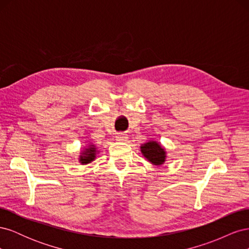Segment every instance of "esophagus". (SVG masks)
<instances>
[{
	"instance_id": "esophagus-1",
	"label": "esophagus",
	"mask_w": 249,
	"mask_h": 249,
	"mask_svg": "<svg viewBox=\"0 0 249 249\" xmlns=\"http://www.w3.org/2000/svg\"><path fill=\"white\" fill-rule=\"evenodd\" d=\"M116 140L119 142H125V141H127V136L124 134H119L116 136Z\"/></svg>"
}]
</instances>
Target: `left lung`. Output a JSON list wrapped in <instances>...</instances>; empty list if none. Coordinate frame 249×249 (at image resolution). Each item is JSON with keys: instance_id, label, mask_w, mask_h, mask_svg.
Returning a JSON list of instances; mask_svg holds the SVG:
<instances>
[{"instance_id": "8db88e82", "label": "left lung", "mask_w": 249, "mask_h": 249, "mask_svg": "<svg viewBox=\"0 0 249 249\" xmlns=\"http://www.w3.org/2000/svg\"><path fill=\"white\" fill-rule=\"evenodd\" d=\"M141 154L145 159L156 166H161L166 161V150L156 140H150L143 143L140 146Z\"/></svg>"}]
</instances>
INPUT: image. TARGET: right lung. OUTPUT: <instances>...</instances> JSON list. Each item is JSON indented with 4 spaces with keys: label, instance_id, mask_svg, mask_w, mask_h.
Listing matches in <instances>:
<instances>
[{
    "label": "right lung",
    "instance_id": "right-lung-1",
    "mask_svg": "<svg viewBox=\"0 0 249 249\" xmlns=\"http://www.w3.org/2000/svg\"><path fill=\"white\" fill-rule=\"evenodd\" d=\"M97 153H99V150H97V147L95 146V144H93V143H88V145L81 150L79 162L82 165L91 163L92 161L95 160Z\"/></svg>",
    "mask_w": 249,
    "mask_h": 249
}]
</instances>
